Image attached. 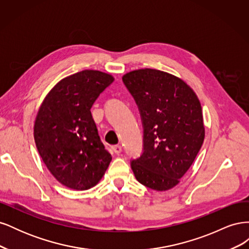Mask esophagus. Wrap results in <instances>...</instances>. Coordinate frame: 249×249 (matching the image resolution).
I'll return each mask as SVG.
<instances>
[{"label": "esophagus", "mask_w": 249, "mask_h": 249, "mask_svg": "<svg viewBox=\"0 0 249 249\" xmlns=\"http://www.w3.org/2000/svg\"><path fill=\"white\" fill-rule=\"evenodd\" d=\"M112 150H113V153H115V154H120L122 153V150H123V148H122V146L120 145H114V146H112Z\"/></svg>", "instance_id": "esophagus-1"}]
</instances>
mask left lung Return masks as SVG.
<instances>
[{
  "label": "left lung",
  "mask_w": 249,
  "mask_h": 249,
  "mask_svg": "<svg viewBox=\"0 0 249 249\" xmlns=\"http://www.w3.org/2000/svg\"><path fill=\"white\" fill-rule=\"evenodd\" d=\"M123 81L143 125V152L131 162L135 178L153 190H169L190 168L205 139L198 97L182 79L158 70L133 71Z\"/></svg>",
  "instance_id": "1"
}]
</instances>
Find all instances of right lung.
<instances>
[{
	"mask_svg": "<svg viewBox=\"0 0 249 249\" xmlns=\"http://www.w3.org/2000/svg\"><path fill=\"white\" fill-rule=\"evenodd\" d=\"M114 78L86 70L62 79L43 100L34 124V140L54 178L73 190L100 182L112 157L91 115L93 103Z\"/></svg>",
	"mask_w": 249,
	"mask_h": 249,
	"instance_id": "add662e5",
	"label": "right lung"
}]
</instances>
